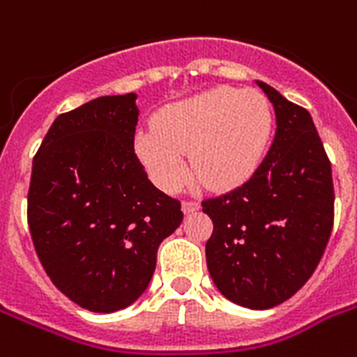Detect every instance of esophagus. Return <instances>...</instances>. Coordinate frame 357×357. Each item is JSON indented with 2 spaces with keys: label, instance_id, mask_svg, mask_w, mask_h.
Wrapping results in <instances>:
<instances>
[{
  "label": "esophagus",
  "instance_id": "esophagus-1",
  "mask_svg": "<svg viewBox=\"0 0 357 357\" xmlns=\"http://www.w3.org/2000/svg\"><path fill=\"white\" fill-rule=\"evenodd\" d=\"M181 207H183L185 215H190V213H196L200 209V204L195 200H185L183 204H181Z\"/></svg>",
  "mask_w": 357,
  "mask_h": 357
}]
</instances>
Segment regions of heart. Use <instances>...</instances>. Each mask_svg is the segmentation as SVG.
I'll return each instance as SVG.
<instances>
[{
	"instance_id": "b5f03b06",
	"label": "heart",
	"mask_w": 357,
	"mask_h": 357,
	"mask_svg": "<svg viewBox=\"0 0 357 357\" xmlns=\"http://www.w3.org/2000/svg\"><path fill=\"white\" fill-rule=\"evenodd\" d=\"M274 131L265 94L217 86L174 102L155 114L153 128L137 129L135 153L159 189L174 192L196 172L215 189H231L254 176Z\"/></svg>"
}]
</instances>
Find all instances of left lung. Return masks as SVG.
<instances>
[{
  "mask_svg": "<svg viewBox=\"0 0 357 357\" xmlns=\"http://www.w3.org/2000/svg\"><path fill=\"white\" fill-rule=\"evenodd\" d=\"M276 113V135L254 176L202 202L213 220L207 268L234 304L271 310L315 272L333 228L332 165L311 114L255 81Z\"/></svg>",
  "mask_w": 357,
  "mask_h": 357,
  "instance_id": "obj_1",
  "label": "left lung"
}]
</instances>
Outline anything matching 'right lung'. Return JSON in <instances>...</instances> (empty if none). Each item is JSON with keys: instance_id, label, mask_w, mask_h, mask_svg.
Listing matches in <instances>:
<instances>
[{"instance_id": "right-lung-1", "label": "right lung", "mask_w": 357, "mask_h": 357, "mask_svg": "<svg viewBox=\"0 0 357 357\" xmlns=\"http://www.w3.org/2000/svg\"><path fill=\"white\" fill-rule=\"evenodd\" d=\"M137 94L102 96L59 114L33 159L27 220L55 287L94 313L144 293L157 248L183 220L135 153Z\"/></svg>"}]
</instances>
